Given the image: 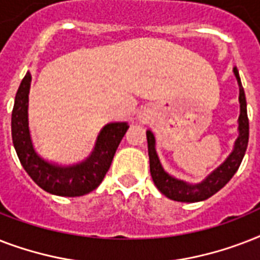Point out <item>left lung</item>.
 <instances>
[{
    "instance_id": "1",
    "label": "left lung",
    "mask_w": 260,
    "mask_h": 260,
    "mask_svg": "<svg viewBox=\"0 0 260 260\" xmlns=\"http://www.w3.org/2000/svg\"><path fill=\"white\" fill-rule=\"evenodd\" d=\"M234 73L236 75L239 83V101H240V116H239V138L235 143V148L232 154L228 156L225 162L214 170L206 178L205 181L198 185H187L186 182L175 179L163 170L162 165L159 162L158 155L155 151V138L151 131H147V143H148V156H150V171L155 186L160 190L166 197L174 201L181 202H198L204 201L206 198L212 197L220 189L231 181L235 173L240 167L247 146H248V136H250V124L247 116V102L244 89L242 86V81L239 77L238 69L235 67Z\"/></svg>"
}]
</instances>
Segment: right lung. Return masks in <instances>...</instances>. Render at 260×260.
<instances>
[{
	"label": "right lung",
	"mask_w": 260,
	"mask_h": 260,
	"mask_svg": "<svg viewBox=\"0 0 260 260\" xmlns=\"http://www.w3.org/2000/svg\"><path fill=\"white\" fill-rule=\"evenodd\" d=\"M30 74L26 73L18 87L12 110V140L24 170L43 190L63 197H78L98 187L109 170L118 144L129 125L112 122L98 135L93 154L86 162L71 167H59L36 154L28 128V93Z\"/></svg>",
	"instance_id": "right-lung-1"
}]
</instances>
